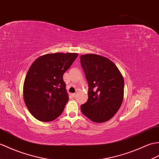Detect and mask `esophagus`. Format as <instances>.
I'll use <instances>...</instances> for the list:
<instances>
[{
    "instance_id": "34e87169",
    "label": "esophagus",
    "mask_w": 159,
    "mask_h": 159,
    "mask_svg": "<svg viewBox=\"0 0 159 159\" xmlns=\"http://www.w3.org/2000/svg\"><path fill=\"white\" fill-rule=\"evenodd\" d=\"M72 97H74V98H75L76 95H77V93H72Z\"/></svg>"
}]
</instances>
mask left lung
Here are the masks:
<instances>
[{
  "mask_svg": "<svg viewBox=\"0 0 159 159\" xmlns=\"http://www.w3.org/2000/svg\"><path fill=\"white\" fill-rule=\"evenodd\" d=\"M80 58L89 86L88 99L80 110L92 121L104 123L114 116L123 102V77L108 58L95 54Z\"/></svg>",
  "mask_w": 159,
  "mask_h": 159,
  "instance_id": "1",
  "label": "left lung"
}]
</instances>
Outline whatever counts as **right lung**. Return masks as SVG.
<instances>
[{
	"label": "right lung",
	"mask_w": 159,
	"mask_h": 159,
	"mask_svg": "<svg viewBox=\"0 0 159 159\" xmlns=\"http://www.w3.org/2000/svg\"><path fill=\"white\" fill-rule=\"evenodd\" d=\"M77 53H50L39 57L29 68L24 84V98L36 119L53 120L64 111L68 95L63 75Z\"/></svg>",
	"instance_id": "right-lung-1"
}]
</instances>
